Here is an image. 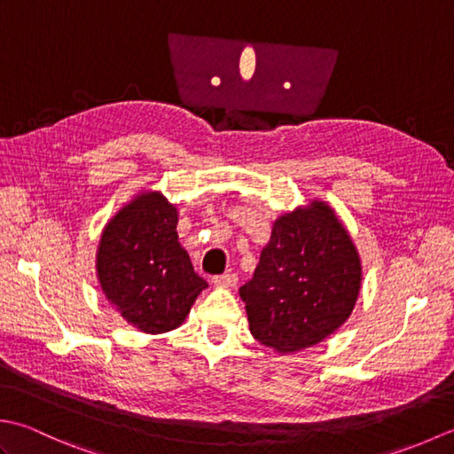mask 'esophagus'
Listing matches in <instances>:
<instances>
[{
  "label": "esophagus",
  "instance_id": "obj_1",
  "mask_svg": "<svg viewBox=\"0 0 454 454\" xmlns=\"http://www.w3.org/2000/svg\"><path fill=\"white\" fill-rule=\"evenodd\" d=\"M212 283H215V286H222V288L236 286V283H238V275H236V273H224V275H218V277L212 278Z\"/></svg>",
  "mask_w": 454,
  "mask_h": 454
}]
</instances>
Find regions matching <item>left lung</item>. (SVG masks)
Here are the masks:
<instances>
[{"label": "left lung", "mask_w": 454, "mask_h": 454, "mask_svg": "<svg viewBox=\"0 0 454 454\" xmlns=\"http://www.w3.org/2000/svg\"><path fill=\"white\" fill-rule=\"evenodd\" d=\"M361 275L356 247L330 205L312 200L286 212L239 288L249 332L278 353L320 343L351 316Z\"/></svg>", "instance_id": "1"}]
</instances>
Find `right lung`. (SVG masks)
Here are the masks:
<instances>
[{"label":"right lung","mask_w":454,"mask_h":454,"mask_svg":"<svg viewBox=\"0 0 454 454\" xmlns=\"http://www.w3.org/2000/svg\"><path fill=\"white\" fill-rule=\"evenodd\" d=\"M177 208L158 191L134 197L114 215L98 247V277L107 301L144 333L176 330L207 281L177 238Z\"/></svg>","instance_id":"obj_1"}]
</instances>
